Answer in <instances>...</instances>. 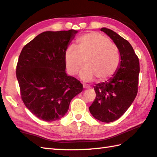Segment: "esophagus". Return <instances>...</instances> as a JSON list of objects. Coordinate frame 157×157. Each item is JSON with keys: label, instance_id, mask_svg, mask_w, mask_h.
<instances>
[{"label": "esophagus", "instance_id": "obj_1", "mask_svg": "<svg viewBox=\"0 0 157 157\" xmlns=\"http://www.w3.org/2000/svg\"><path fill=\"white\" fill-rule=\"evenodd\" d=\"M83 87L84 88H85V89H87V88H89V86H88V85L85 84H83Z\"/></svg>", "mask_w": 157, "mask_h": 157}]
</instances>
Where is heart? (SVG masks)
<instances>
[{
    "label": "heart",
    "instance_id": "1",
    "mask_svg": "<svg viewBox=\"0 0 157 157\" xmlns=\"http://www.w3.org/2000/svg\"><path fill=\"white\" fill-rule=\"evenodd\" d=\"M80 78L99 83L108 80L117 71L121 62L118 47L108 37L98 32L84 34L76 40V48L69 47L64 53V62L69 74H77L84 64Z\"/></svg>",
    "mask_w": 157,
    "mask_h": 157
}]
</instances>
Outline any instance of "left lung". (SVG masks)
<instances>
[{
  "mask_svg": "<svg viewBox=\"0 0 157 157\" xmlns=\"http://www.w3.org/2000/svg\"><path fill=\"white\" fill-rule=\"evenodd\" d=\"M101 31L118 47L121 62L113 78L94 87L96 97L89 110L95 119L109 123L120 118L135 100L140 67L138 57L129 42L111 29L104 27Z\"/></svg>",
  "mask_w": 157,
  "mask_h": 157,
  "instance_id": "obj_1",
  "label": "left lung"
}]
</instances>
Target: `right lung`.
<instances>
[{
  "label": "right lung",
  "instance_id": "1",
  "mask_svg": "<svg viewBox=\"0 0 157 157\" xmlns=\"http://www.w3.org/2000/svg\"><path fill=\"white\" fill-rule=\"evenodd\" d=\"M78 31H44L22 49L16 66L21 95L38 119L53 121L69 110L83 85L66 73L64 53Z\"/></svg>",
  "mask_w": 157,
  "mask_h": 157
}]
</instances>
